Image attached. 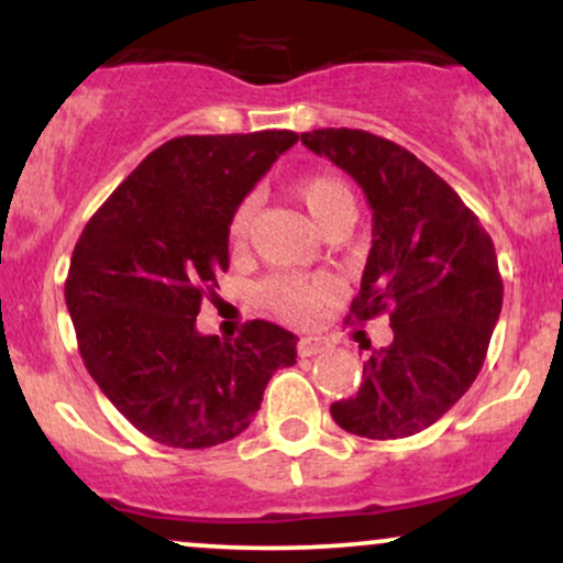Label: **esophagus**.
I'll list each match as a JSON object with an SVG mask.
<instances>
[{
	"mask_svg": "<svg viewBox=\"0 0 563 563\" xmlns=\"http://www.w3.org/2000/svg\"><path fill=\"white\" fill-rule=\"evenodd\" d=\"M325 341L322 339H301L299 341V357H314V354L325 352Z\"/></svg>",
	"mask_w": 563,
	"mask_h": 563,
	"instance_id": "1",
	"label": "esophagus"
}]
</instances>
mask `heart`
Segmentation results:
<instances>
[{
	"mask_svg": "<svg viewBox=\"0 0 563 563\" xmlns=\"http://www.w3.org/2000/svg\"><path fill=\"white\" fill-rule=\"evenodd\" d=\"M290 192L307 209L309 219L320 232L339 228V224L349 228L354 222V211H357L354 209V196L341 177L312 174V177L299 179L290 187ZM251 219H254V200L245 198L235 206L228 222V241L232 249H243ZM331 296L333 286L325 277H273L262 286L264 303L283 320L299 322V325H307L318 318L320 307L331 301Z\"/></svg>",
	"mask_w": 563,
	"mask_h": 563,
	"instance_id": "b5f03b06",
	"label": "heart"
}]
</instances>
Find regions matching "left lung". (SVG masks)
Returning a JSON list of instances; mask_svg holds the SVG:
<instances>
[{"label": "left lung", "mask_w": 563, "mask_h": 563, "mask_svg": "<svg viewBox=\"0 0 563 563\" xmlns=\"http://www.w3.org/2000/svg\"><path fill=\"white\" fill-rule=\"evenodd\" d=\"M301 142L363 187L373 245L346 322L389 312L394 341L363 367L354 397L331 405L349 434L402 439L450 410L487 357L503 280L479 217L423 161L363 129H314Z\"/></svg>", "instance_id": "obj_1"}]
</instances>
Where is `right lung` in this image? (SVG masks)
I'll return each instance as SVG.
<instances>
[{
  "label": "right lung",
  "instance_id": "obj_1",
  "mask_svg": "<svg viewBox=\"0 0 563 563\" xmlns=\"http://www.w3.org/2000/svg\"><path fill=\"white\" fill-rule=\"evenodd\" d=\"M299 134H187L156 147L84 228L66 303L89 376L134 429L200 450L249 429L296 335L267 320L235 341L198 333L230 267L228 222Z\"/></svg>",
  "mask_w": 563,
  "mask_h": 563
}]
</instances>
